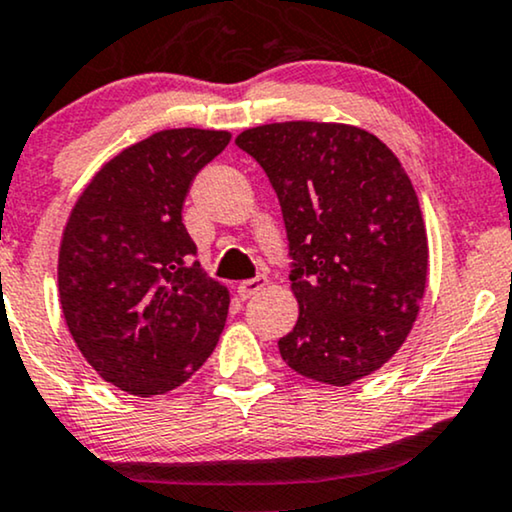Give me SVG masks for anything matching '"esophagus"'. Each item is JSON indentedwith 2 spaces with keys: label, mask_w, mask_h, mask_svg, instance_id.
Wrapping results in <instances>:
<instances>
[{
  "label": "esophagus",
  "mask_w": 512,
  "mask_h": 512,
  "mask_svg": "<svg viewBox=\"0 0 512 512\" xmlns=\"http://www.w3.org/2000/svg\"><path fill=\"white\" fill-rule=\"evenodd\" d=\"M267 286V278L264 276H257V278H248V281H241L238 283V295L243 297V300H248V297L257 295L260 290Z\"/></svg>",
  "instance_id": "obj_1"
}]
</instances>
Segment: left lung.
<instances>
[{
  "instance_id": "1",
  "label": "left lung",
  "mask_w": 512,
  "mask_h": 512,
  "mask_svg": "<svg viewBox=\"0 0 512 512\" xmlns=\"http://www.w3.org/2000/svg\"><path fill=\"white\" fill-rule=\"evenodd\" d=\"M238 148L274 186L293 257L295 328L286 364L326 385H352L404 345L428 276V234L399 158L366 129L274 122Z\"/></svg>"
}]
</instances>
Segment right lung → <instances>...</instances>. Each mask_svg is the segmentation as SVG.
Segmentation results:
<instances>
[{"instance_id":"right-lung-1","label":"right lung","mask_w":512,"mask_h":512,"mask_svg":"<svg viewBox=\"0 0 512 512\" xmlns=\"http://www.w3.org/2000/svg\"><path fill=\"white\" fill-rule=\"evenodd\" d=\"M231 141L163 129L108 160L77 198L58 250V295L77 349L106 383L151 397L215 349L229 290L200 269L181 222L196 174Z\"/></svg>"}]
</instances>
